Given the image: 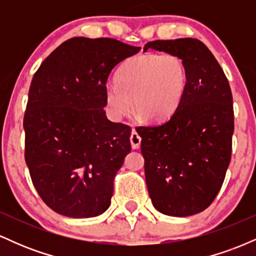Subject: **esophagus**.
I'll return each instance as SVG.
<instances>
[{
  "instance_id": "1",
  "label": "esophagus",
  "mask_w": 256,
  "mask_h": 256,
  "mask_svg": "<svg viewBox=\"0 0 256 256\" xmlns=\"http://www.w3.org/2000/svg\"><path fill=\"white\" fill-rule=\"evenodd\" d=\"M140 140H142V138H140V134H138V132L136 130L132 131L131 136H130V142H131V146H132V149H138L140 146Z\"/></svg>"
}]
</instances>
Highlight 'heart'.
I'll return each mask as SVG.
<instances>
[{
    "label": "heart",
    "mask_w": 256,
    "mask_h": 256,
    "mask_svg": "<svg viewBox=\"0 0 256 256\" xmlns=\"http://www.w3.org/2000/svg\"><path fill=\"white\" fill-rule=\"evenodd\" d=\"M118 82L106 86L108 110L122 118L134 110L149 122L166 119L177 110L188 84L185 62L176 54H142L128 60Z\"/></svg>",
    "instance_id": "obj_1"
}]
</instances>
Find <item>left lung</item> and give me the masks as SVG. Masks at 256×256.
<instances>
[{
  "label": "left lung",
  "instance_id": "left-lung-1",
  "mask_svg": "<svg viewBox=\"0 0 256 256\" xmlns=\"http://www.w3.org/2000/svg\"><path fill=\"white\" fill-rule=\"evenodd\" d=\"M148 49L180 56L188 84L168 120L136 128L142 137L146 188L160 213L194 216L216 198L231 160L230 84L210 49L196 38L152 40L144 46Z\"/></svg>",
  "mask_w": 256,
  "mask_h": 256
}]
</instances>
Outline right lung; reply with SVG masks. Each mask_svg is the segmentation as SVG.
Segmentation results:
<instances>
[{"mask_svg":"<svg viewBox=\"0 0 256 256\" xmlns=\"http://www.w3.org/2000/svg\"><path fill=\"white\" fill-rule=\"evenodd\" d=\"M113 38L73 37L32 78L24 116L25 161L44 204L70 218L110 206L116 172L131 152V128L107 119L110 73L140 52Z\"/></svg>","mask_w":256,"mask_h":256,"instance_id":"right-lung-1","label":"right lung"}]
</instances>
